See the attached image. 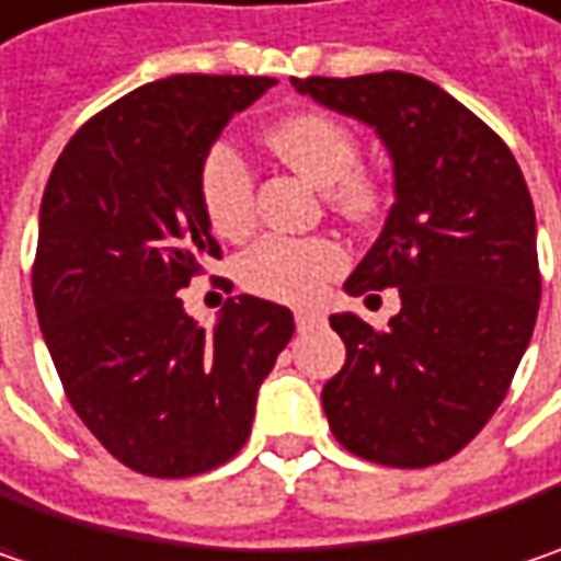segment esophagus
<instances>
[{
	"instance_id": "obj_1",
	"label": "esophagus",
	"mask_w": 561,
	"mask_h": 561,
	"mask_svg": "<svg viewBox=\"0 0 561 561\" xmlns=\"http://www.w3.org/2000/svg\"><path fill=\"white\" fill-rule=\"evenodd\" d=\"M295 323H298V330H301V333H308V330H313V327H320V323H323V317L311 311H298L295 313Z\"/></svg>"
}]
</instances>
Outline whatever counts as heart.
I'll return each instance as SVG.
<instances>
[{"mask_svg": "<svg viewBox=\"0 0 561 561\" xmlns=\"http://www.w3.org/2000/svg\"><path fill=\"white\" fill-rule=\"evenodd\" d=\"M266 146L295 168L305 181L323 186L348 213H368L375 183L355 171L358 142L340 116L305 111L266 129ZM199 203L218 238L238 241L253 228V174L248 158L231 142H215L199 168ZM346 263L340 244L327 238L270 234L238 260L241 285L270 301L311 305L323 295L327 279Z\"/></svg>", "mask_w": 561, "mask_h": 561, "instance_id": "1", "label": "heart"}]
</instances>
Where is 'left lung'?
Listing matches in <instances>:
<instances>
[{
	"label": "left lung",
	"mask_w": 561,
	"mask_h": 561,
	"mask_svg": "<svg viewBox=\"0 0 561 561\" xmlns=\"http://www.w3.org/2000/svg\"><path fill=\"white\" fill-rule=\"evenodd\" d=\"M327 111L375 129L393 206L346 295L400 288L378 333L330 317L346 365L323 383L336 442L383 467L457 454L508 393L540 308L537 215L508 146L445 88L410 72L291 79Z\"/></svg>",
	"instance_id": "obj_1"
}]
</instances>
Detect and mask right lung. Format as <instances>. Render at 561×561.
I'll return each mask as SVG.
<instances>
[{
	"instance_id": "add662e5",
	"label": "right lung",
	"mask_w": 561,
	"mask_h": 561,
	"mask_svg": "<svg viewBox=\"0 0 561 561\" xmlns=\"http://www.w3.org/2000/svg\"><path fill=\"white\" fill-rule=\"evenodd\" d=\"M266 76H171L91 116L41 203L34 308L72 410L146 477L206 473L248 442L260 383L295 333L288 308L238 295L213 330L181 288L218 256L199 168Z\"/></svg>"
}]
</instances>
